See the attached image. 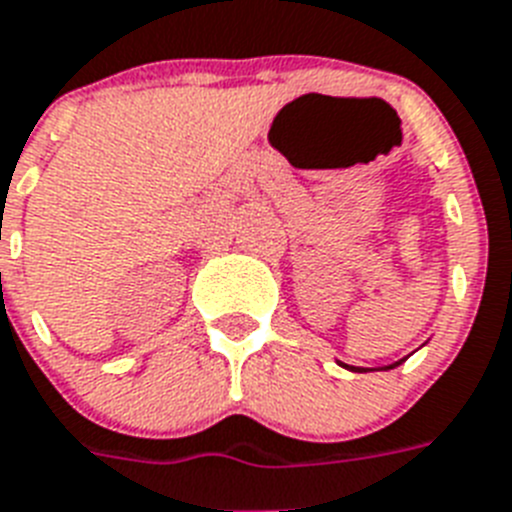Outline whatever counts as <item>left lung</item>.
Listing matches in <instances>:
<instances>
[{
    "mask_svg": "<svg viewBox=\"0 0 512 512\" xmlns=\"http://www.w3.org/2000/svg\"><path fill=\"white\" fill-rule=\"evenodd\" d=\"M401 362H403V359H401ZM401 362H393V364H388V367H380V369H393V367H398ZM338 364H341V362H338ZM341 367L351 369V372H362V369H364V367H349V364H341Z\"/></svg>",
    "mask_w": 512,
    "mask_h": 512,
    "instance_id": "obj_1",
    "label": "left lung"
}]
</instances>
